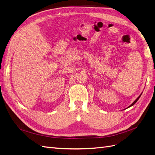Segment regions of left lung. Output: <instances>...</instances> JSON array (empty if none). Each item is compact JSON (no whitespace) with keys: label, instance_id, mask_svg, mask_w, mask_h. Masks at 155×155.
Segmentation results:
<instances>
[{"label":"left lung","instance_id":"8db88e82","mask_svg":"<svg viewBox=\"0 0 155 155\" xmlns=\"http://www.w3.org/2000/svg\"><path fill=\"white\" fill-rule=\"evenodd\" d=\"M141 95H142V94H140V96H138V97H137V100H135V101H134V102L133 103V104H131V105H130V106H129V107H131V106H133V105H134V104H136V103H137V101H138V100H139V98L140 97V96H141Z\"/></svg>","mask_w":155,"mask_h":155}]
</instances>
